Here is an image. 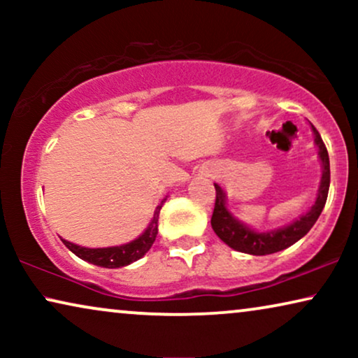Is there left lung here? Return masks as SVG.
I'll return each mask as SVG.
<instances>
[{"label": "left lung", "mask_w": 358, "mask_h": 358, "mask_svg": "<svg viewBox=\"0 0 358 358\" xmlns=\"http://www.w3.org/2000/svg\"><path fill=\"white\" fill-rule=\"evenodd\" d=\"M313 135H315V145L317 148V158L321 161V180L320 187H317L316 200L311 205V208L306 213L300 215V217L293 220L292 223L285 224V227L267 229V231H259V229L249 227L241 220L234 217L229 212L227 203V192L220 184H215V190H217V200H215V208L212 215V228L217 233V236L222 239L224 244L234 251L251 254V256H266V254H273L283 249L290 248L292 244L305 236V234L313 228L316 220L324 208L327 192H329V182H331V169H329V155L320 131L315 129L311 124Z\"/></svg>", "instance_id": "1"}]
</instances>
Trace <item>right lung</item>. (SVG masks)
<instances>
[{"label": "right lung", "instance_id": "add662e5", "mask_svg": "<svg viewBox=\"0 0 358 358\" xmlns=\"http://www.w3.org/2000/svg\"><path fill=\"white\" fill-rule=\"evenodd\" d=\"M164 202L166 199L158 205V207H156L155 215L153 218H151L148 228H146L138 238H135L134 241L130 243L119 244V246H109V248H85V246H78L75 243L66 241V239H62V241L73 254H76V256L83 259V261L94 264V266L106 267V268H117V267L129 266V264L143 257L145 254L150 251V248L153 246L156 234H158L159 212Z\"/></svg>", "mask_w": 358, "mask_h": 358}]
</instances>
